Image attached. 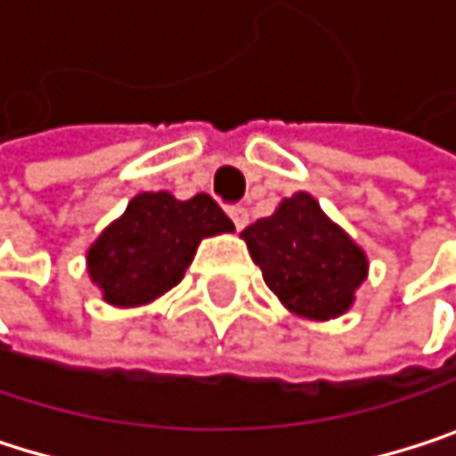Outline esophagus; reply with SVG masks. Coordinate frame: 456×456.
I'll return each mask as SVG.
<instances>
[{
  "label": "esophagus",
  "mask_w": 456,
  "mask_h": 456,
  "mask_svg": "<svg viewBox=\"0 0 456 456\" xmlns=\"http://www.w3.org/2000/svg\"><path fill=\"white\" fill-rule=\"evenodd\" d=\"M226 213H230V218L235 221L238 230H246V224H248V210H246L243 205H232Z\"/></svg>",
  "instance_id": "34e87169"
}]
</instances>
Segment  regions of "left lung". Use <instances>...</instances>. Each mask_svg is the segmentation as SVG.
Masks as SVG:
<instances>
[{
	"label": "left lung",
	"mask_w": 456,
	"mask_h": 456,
	"mask_svg": "<svg viewBox=\"0 0 456 456\" xmlns=\"http://www.w3.org/2000/svg\"><path fill=\"white\" fill-rule=\"evenodd\" d=\"M240 238L281 305L307 321H331L355 305L369 275L366 251L331 221L310 191L283 197Z\"/></svg>",
	"instance_id": "8db88e82"
}]
</instances>
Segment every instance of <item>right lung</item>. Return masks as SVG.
I'll return each instance as SVG.
<instances>
[{
	"instance_id": "add662e5",
	"label": "right lung",
	"mask_w": 456,
	"mask_h": 456,
	"mask_svg": "<svg viewBox=\"0 0 456 456\" xmlns=\"http://www.w3.org/2000/svg\"><path fill=\"white\" fill-rule=\"evenodd\" d=\"M235 232L210 194L141 191L87 248V275L111 307H141L181 283L200 240Z\"/></svg>"
}]
</instances>
